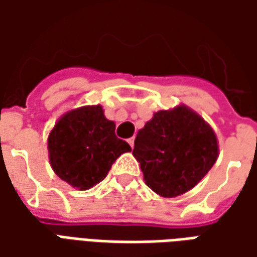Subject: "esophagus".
Masks as SVG:
<instances>
[{
	"label": "esophagus",
	"instance_id": "1",
	"mask_svg": "<svg viewBox=\"0 0 257 257\" xmlns=\"http://www.w3.org/2000/svg\"><path fill=\"white\" fill-rule=\"evenodd\" d=\"M128 143H129V146H131V147L134 149V146H135V138H131V139H128Z\"/></svg>",
	"mask_w": 257,
	"mask_h": 257
}]
</instances>
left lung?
Here are the masks:
<instances>
[{
    "label": "left lung",
    "instance_id": "8db88e82",
    "mask_svg": "<svg viewBox=\"0 0 257 257\" xmlns=\"http://www.w3.org/2000/svg\"><path fill=\"white\" fill-rule=\"evenodd\" d=\"M134 157L146 184L173 198L201 182L219 157L217 139L208 122L187 106L157 111L136 135Z\"/></svg>",
    "mask_w": 257,
    "mask_h": 257
}]
</instances>
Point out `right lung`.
Masks as SVG:
<instances>
[{
    "label": "right lung",
    "mask_w": 257,
    "mask_h": 257,
    "mask_svg": "<svg viewBox=\"0 0 257 257\" xmlns=\"http://www.w3.org/2000/svg\"><path fill=\"white\" fill-rule=\"evenodd\" d=\"M53 172L78 190H88L106 178L118 157L131 146L115 136V123L100 104L74 108L60 117L48 136Z\"/></svg>",
    "instance_id": "add662e5"
}]
</instances>
